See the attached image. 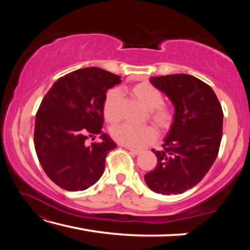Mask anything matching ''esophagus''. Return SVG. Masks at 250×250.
<instances>
[{
  "label": "esophagus",
  "mask_w": 250,
  "mask_h": 250,
  "mask_svg": "<svg viewBox=\"0 0 250 250\" xmlns=\"http://www.w3.org/2000/svg\"><path fill=\"white\" fill-rule=\"evenodd\" d=\"M126 149H128L129 151H130V153H132V154H134V155H139V154H141V150H135V149H131V147H126Z\"/></svg>",
  "instance_id": "obj_1"
}]
</instances>
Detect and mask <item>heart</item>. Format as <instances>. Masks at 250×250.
Returning <instances> with one entry per match:
<instances>
[{
  "label": "heart",
  "mask_w": 250,
  "mask_h": 250,
  "mask_svg": "<svg viewBox=\"0 0 250 250\" xmlns=\"http://www.w3.org/2000/svg\"><path fill=\"white\" fill-rule=\"evenodd\" d=\"M132 95L145 107L150 110V118L161 129L170 128L173 122V111L167 105L163 104V97L161 92L151 83H142L132 88ZM122 96L119 89L111 88L104 97L103 112L104 119L110 124H115L120 119V107ZM113 140L131 149L150 145L155 141L158 133L151 125L137 126L130 124H120L111 129Z\"/></svg>",
  "instance_id": "1"
}]
</instances>
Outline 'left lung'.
<instances>
[{
	"label": "left lung",
	"mask_w": 250,
	"mask_h": 250,
	"mask_svg": "<svg viewBox=\"0 0 250 250\" xmlns=\"http://www.w3.org/2000/svg\"><path fill=\"white\" fill-rule=\"evenodd\" d=\"M151 83L174 105L171 129L158 163L145 181L155 193L181 194L200 183L217 158L223 135V110L214 90L196 77L174 74L151 77Z\"/></svg>",
	"instance_id": "left-lung-1"
}]
</instances>
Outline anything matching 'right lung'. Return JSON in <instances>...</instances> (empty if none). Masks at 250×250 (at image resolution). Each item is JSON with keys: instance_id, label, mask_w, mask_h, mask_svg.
<instances>
[{"instance_id": "add662e5", "label": "right lung", "mask_w": 250, "mask_h": 250, "mask_svg": "<svg viewBox=\"0 0 250 250\" xmlns=\"http://www.w3.org/2000/svg\"><path fill=\"white\" fill-rule=\"evenodd\" d=\"M121 77L97 67L78 69L55 82L35 118L34 146L46 174L66 191H83L104 171L105 156L117 147L101 128L103 101ZM102 141L86 145L87 138Z\"/></svg>"}]
</instances>
